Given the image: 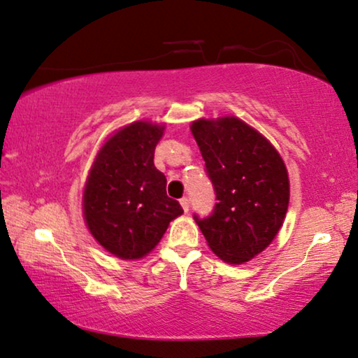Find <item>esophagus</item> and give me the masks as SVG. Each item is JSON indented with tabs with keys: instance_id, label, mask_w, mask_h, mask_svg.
<instances>
[{
	"instance_id": "34e87169",
	"label": "esophagus",
	"mask_w": 358,
	"mask_h": 358,
	"mask_svg": "<svg viewBox=\"0 0 358 358\" xmlns=\"http://www.w3.org/2000/svg\"><path fill=\"white\" fill-rule=\"evenodd\" d=\"M180 206H182V210L187 213L189 211V208H190V200L187 196H184V198H180Z\"/></svg>"
}]
</instances>
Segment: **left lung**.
I'll list each match as a JSON object with an SVG mask.
<instances>
[{
  "instance_id": "1",
  "label": "left lung",
  "mask_w": 358,
  "mask_h": 358,
  "mask_svg": "<svg viewBox=\"0 0 358 358\" xmlns=\"http://www.w3.org/2000/svg\"><path fill=\"white\" fill-rule=\"evenodd\" d=\"M217 203L198 227L222 261L246 262L282 227L289 201L285 163L266 137L235 117L192 123Z\"/></svg>"
}]
</instances>
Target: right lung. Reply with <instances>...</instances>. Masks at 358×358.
I'll return each instance as SVG.
<instances>
[{"mask_svg":"<svg viewBox=\"0 0 358 358\" xmlns=\"http://www.w3.org/2000/svg\"><path fill=\"white\" fill-rule=\"evenodd\" d=\"M163 126L136 122L99 150L83 196L87 227L103 248L139 259L155 248L169 222L184 213L166 195V178L153 164Z\"/></svg>","mask_w":358,"mask_h":358,"instance_id":"right-lung-1","label":"right lung"}]
</instances>
